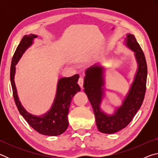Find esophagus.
<instances>
[{"mask_svg": "<svg viewBox=\"0 0 158 158\" xmlns=\"http://www.w3.org/2000/svg\"><path fill=\"white\" fill-rule=\"evenodd\" d=\"M78 84L80 85V87H81V88L83 87V85H84V79H83L82 77H80V78L79 79Z\"/></svg>", "mask_w": 158, "mask_h": 158, "instance_id": "1", "label": "esophagus"}]
</instances>
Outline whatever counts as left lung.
I'll return each instance as SVG.
<instances>
[{"label":"left lung","mask_w":158,"mask_h":158,"mask_svg":"<svg viewBox=\"0 0 158 158\" xmlns=\"http://www.w3.org/2000/svg\"><path fill=\"white\" fill-rule=\"evenodd\" d=\"M125 44L135 52L138 68L134 81L123 105L114 114L108 115L100 109L104 90L102 86L105 84L103 68L95 65L85 70L84 92L93 106L98 129L102 133L113 134L126 127L140 109L145 96L147 79L145 56L134 35H127Z\"/></svg>","instance_id":"8db88e82"}]
</instances>
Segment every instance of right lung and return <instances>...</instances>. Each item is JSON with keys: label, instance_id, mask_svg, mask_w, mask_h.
<instances>
[{"label": "right lung", "instance_id": "add662e5", "mask_svg": "<svg viewBox=\"0 0 158 158\" xmlns=\"http://www.w3.org/2000/svg\"><path fill=\"white\" fill-rule=\"evenodd\" d=\"M37 37L33 34L23 36L13 56L10 68V81L13 96L19 113L35 130L44 135L57 136L65 132L68 127V115L72 99L77 92L81 90L77 84L79 75L75 74L73 77H63L58 80L54 102L52 108L47 114L41 116H37L26 111L19 100L17 95L14 80L15 65L25 51L33 44V39Z\"/></svg>", "mask_w": 158, "mask_h": 158}]
</instances>
